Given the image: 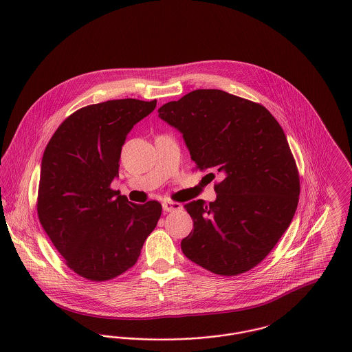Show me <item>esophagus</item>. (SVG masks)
Returning a JSON list of instances; mask_svg holds the SVG:
<instances>
[{"instance_id":"1","label":"esophagus","mask_w":352,"mask_h":352,"mask_svg":"<svg viewBox=\"0 0 352 352\" xmlns=\"http://www.w3.org/2000/svg\"><path fill=\"white\" fill-rule=\"evenodd\" d=\"M162 208H164V211H168V212L177 211L182 208V204L176 203V201H162Z\"/></svg>"}]
</instances>
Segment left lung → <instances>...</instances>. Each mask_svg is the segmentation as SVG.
Listing matches in <instances>:
<instances>
[{
	"instance_id": "8db88e82",
	"label": "left lung",
	"mask_w": 352,
	"mask_h": 352,
	"mask_svg": "<svg viewBox=\"0 0 352 352\" xmlns=\"http://www.w3.org/2000/svg\"><path fill=\"white\" fill-rule=\"evenodd\" d=\"M158 116L183 134L199 170L222 177L215 201L184 204L194 230L182 251L218 275L250 271L298 206L300 176L282 127L263 105L219 89L192 91L160 107Z\"/></svg>"
}]
</instances>
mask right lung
<instances>
[{
  "mask_svg": "<svg viewBox=\"0 0 352 352\" xmlns=\"http://www.w3.org/2000/svg\"><path fill=\"white\" fill-rule=\"evenodd\" d=\"M157 100H108L84 107L54 133L41 166L39 221L66 264L102 282L131 268L154 230L161 204H135L109 188L122 146Z\"/></svg>",
  "mask_w": 352,
  "mask_h": 352,
  "instance_id": "right-lung-1",
  "label": "right lung"
}]
</instances>
